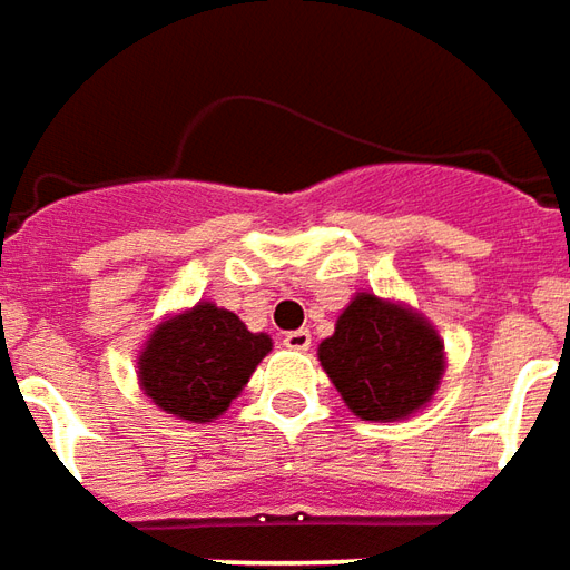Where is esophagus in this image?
Listing matches in <instances>:
<instances>
[{"mask_svg": "<svg viewBox=\"0 0 570 570\" xmlns=\"http://www.w3.org/2000/svg\"><path fill=\"white\" fill-rule=\"evenodd\" d=\"M282 345L292 347V351H307V347H311V332H307V330L285 332V338H282Z\"/></svg>", "mask_w": 570, "mask_h": 570, "instance_id": "34e87169", "label": "esophagus"}]
</instances>
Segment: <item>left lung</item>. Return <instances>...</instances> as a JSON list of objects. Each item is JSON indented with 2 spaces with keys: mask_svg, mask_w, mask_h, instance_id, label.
<instances>
[{
  "mask_svg": "<svg viewBox=\"0 0 570 570\" xmlns=\"http://www.w3.org/2000/svg\"><path fill=\"white\" fill-rule=\"evenodd\" d=\"M320 364L357 417L399 420L430 401L445 361L426 320L357 294L320 345Z\"/></svg>",
  "mask_w": 570,
  "mask_h": 570,
  "instance_id": "obj_1",
  "label": "left lung"
}]
</instances>
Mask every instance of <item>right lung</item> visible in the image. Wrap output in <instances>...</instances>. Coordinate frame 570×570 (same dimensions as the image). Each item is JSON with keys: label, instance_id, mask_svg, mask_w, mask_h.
<instances>
[{"label": "right lung", "instance_id": "obj_1", "mask_svg": "<svg viewBox=\"0 0 570 570\" xmlns=\"http://www.w3.org/2000/svg\"><path fill=\"white\" fill-rule=\"evenodd\" d=\"M269 347V335L250 332L232 311L197 304L153 332L140 385L166 414L206 423L238 399Z\"/></svg>", "mask_w": 570, "mask_h": 570}]
</instances>
